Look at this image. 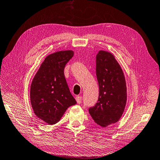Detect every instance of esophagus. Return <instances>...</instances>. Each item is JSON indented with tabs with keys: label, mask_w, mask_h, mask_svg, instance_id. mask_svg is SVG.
Wrapping results in <instances>:
<instances>
[{
	"label": "esophagus",
	"mask_w": 160,
	"mask_h": 160,
	"mask_svg": "<svg viewBox=\"0 0 160 160\" xmlns=\"http://www.w3.org/2000/svg\"><path fill=\"white\" fill-rule=\"evenodd\" d=\"M76 102L78 104H80L81 102H82V97L80 96H77L76 98Z\"/></svg>",
	"instance_id": "obj_1"
}]
</instances>
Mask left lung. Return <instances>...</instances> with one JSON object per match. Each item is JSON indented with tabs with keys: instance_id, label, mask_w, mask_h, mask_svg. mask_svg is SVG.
Masks as SVG:
<instances>
[{
	"instance_id": "left-lung-1",
	"label": "left lung",
	"mask_w": 160,
	"mask_h": 160,
	"mask_svg": "<svg viewBox=\"0 0 160 160\" xmlns=\"http://www.w3.org/2000/svg\"><path fill=\"white\" fill-rule=\"evenodd\" d=\"M96 76L99 98L89 112L96 123L106 127L116 123L124 113L127 100L125 77L113 54L103 50L96 56Z\"/></svg>"
}]
</instances>
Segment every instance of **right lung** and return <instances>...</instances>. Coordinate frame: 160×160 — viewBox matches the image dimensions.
I'll return each mask as SVG.
<instances>
[{"instance_id":"right-lung-1","label":"right lung","mask_w":160,"mask_h":160,"mask_svg":"<svg viewBox=\"0 0 160 160\" xmlns=\"http://www.w3.org/2000/svg\"><path fill=\"white\" fill-rule=\"evenodd\" d=\"M73 56L72 50L47 56L32 80L30 101L33 112L50 125L56 124L67 108L77 103L64 74V67Z\"/></svg>"}]
</instances>
